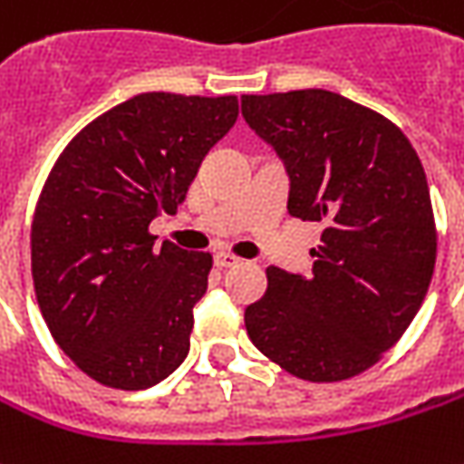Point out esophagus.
I'll return each instance as SVG.
<instances>
[{
	"mask_svg": "<svg viewBox=\"0 0 464 464\" xmlns=\"http://www.w3.org/2000/svg\"><path fill=\"white\" fill-rule=\"evenodd\" d=\"M238 264H241V258L233 256V254H226V251L216 254V266L218 269H231V266H238Z\"/></svg>",
	"mask_w": 464,
	"mask_h": 464,
	"instance_id": "1",
	"label": "esophagus"
}]
</instances>
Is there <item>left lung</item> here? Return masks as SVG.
Here are the masks:
<instances>
[{
  "instance_id": "left-lung-1",
  "label": "left lung",
  "mask_w": 464,
  "mask_h": 464,
  "mask_svg": "<svg viewBox=\"0 0 464 464\" xmlns=\"http://www.w3.org/2000/svg\"><path fill=\"white\" fill-rule=\"evenodd\" d=\"M246 124L282 157L289 216L320 220L310 276L266 269L248 338L286 373L333 383L381 361L427 297L437 228L411 141L333 91L241 96Z\"/></svg>"
}]
</instances>
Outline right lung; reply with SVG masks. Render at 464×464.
<instances>
[{
  "label": "right lung",
  "instance_id": "obj_1",
  "mask_svg": "<svg viewBox=\"0 0 464 464\" xmlns=\"http://www.w3.org/2000/svg\"><path fill=\"white\" fill-rule=\"evenodd\" d=\"M236 116V96L140 93L83 126L47 175L30 233L37 304L109 389H150L188 358L213 256L157 248L150 223L178 210Z\"/></svg>",
  "mask_w": 464,
  "mask_h": 464
}]
</instances>
